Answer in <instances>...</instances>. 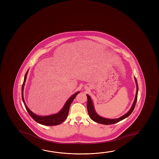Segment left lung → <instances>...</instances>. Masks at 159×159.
<instances>
[{
	"mask_svg": "<svg viewBox=\"0 0 159 159\" xmlns=\"http://www.w3.org/2000/svg\"><path fill=\"white\" fill-rule=\"evenodd\" d=\"M134 79H135V81L136 85V93L135 98L134 99V102H133L131 108L129 110V111L127 113H126L125 115H122V116L119 117V118L107 119V118L100 116L95 111V110L94 108V104H93V102L91 100L90 96H89L88 94H86L87 98H88V102H87L88 112L89 116L91 118V119L95 122H98L99 124H104V125H110V124H115L116 122H119L120 121L124 120L125 118L128 117L132 113L133 110L134 109L135 107L136 103L137 102V99H138V90H139L138 81H137V80H136L135 77H134Z\"/></svg>",
	"mask_w": 159,
	"mask_h": 159,
	"instance_id": "obj_1",
	"label": "left lung"
}]
</instances>
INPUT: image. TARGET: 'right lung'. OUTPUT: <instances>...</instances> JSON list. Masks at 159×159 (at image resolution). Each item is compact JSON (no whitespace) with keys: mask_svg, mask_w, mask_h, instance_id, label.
I'll return each instance as SVG.
<instances>
[{"mask_svg":"<svg viewBox=\"0 0 159 159\" xmlns=\"http://www.w3.org/2000/svg\"><path fill=\"white\" fill-rule=\"evenodd\" d=\"M29 69L26 71V74L24 76V82L22 87H21V97H22V100L24 102V104L25 105V107L26 108V110L29 114L30 115L33 119H34L36 122L39 123L40 124L45 125V126H55V125H59L61 123L64 121L68 117V114H69V107H70L71 104L73 102L74 99H75L76 96L80 93L79 91H78L75 93V94H73L72 96H70L68 100L66 102L65 104L64 105L63 108L60 110L59 112H57V114H54L50 115H48V116H40L38 115L34 114V112H32L29 109L28 107L26 106V104L24 101V99L23 91L25 85V83L26 81V76L27 74L28 73Z\"/></svg>","mask_w":159,"mask_h":159,"instance_id":"obj_1","label":"right lung"}]
</instances>
